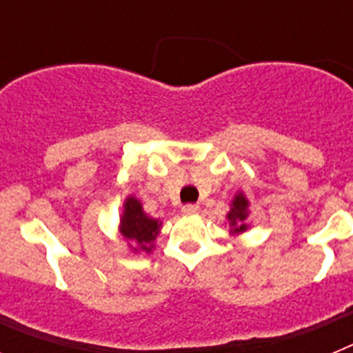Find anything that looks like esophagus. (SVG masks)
Instances as JSON below:
<instances>
[{"label": "esophagus", "mask_w": 353, "mask_h": 353, "mask_svg": "<svg viewBox=\"0 0 353 353\" xmlns=\"http://www.w3.org/2000/svg\"><path fill=\"white\" fill-rule=\"evenodd\" d=\"M198 212H199L198 205H183L182 207V214H185V215H194V214H198Z\"/></svg>", "instance_id": "1"}]
</instances>
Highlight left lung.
<instances>
[{"mask_svg":"<svg viewBox=\"0 0 353 353\" xmlns=\"http://www.w3.org/2000/svg\"><path fill=\"white\" fill-rule=\"evenodd\" d=\"M249 215H251V203H249L248 196L242 191H236L233 199L230 201V210L226 214L228 226H230V236H240L251 228L249 223Z\"/></svg>","mask_w":353,"mask_h":353,"instance_id":"left-lung-1","label":"left lung"}]
</instances>
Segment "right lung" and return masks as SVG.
Returning <instances> with one entry per match:
<instances>
[{
  "label": "right lung",
  "instance_id": "add662e5",
  "mask_svg": "<svg viewBox=\"0 0 353 353\" xmlns=\"http://www.w3.org/2000/svg\"><path fill=\"white\" fill-rule=\"evenodd\" d=\"M162 230V221L148 215L143 203L134 194H129L121 205V215L118 221V233L127 242L132 252H152L155 240Z\"/></svg>",
  "mask_w": 353,
  "mask_h": 353
}]
</instances>
